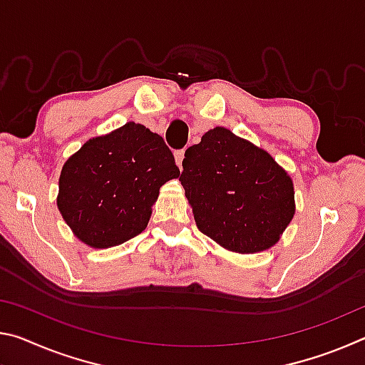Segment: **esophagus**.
Here are the masks:
<instances>
[{"instance_id":"1","label":"esophagus","mask_w":365,"mask_h":365,"mask_svg":"<svg viewBox=\"0 0 365 365\" xmlns=\"http://www.w3.org/2000/svg\"><path fill=\"white\" fill-rule=\"evenodd\" d=\"M174 156H175V160H177V165L182 169V160H183V158H185V151H183V150H177V151L174 153Z\"/></svg>"}]
</instances>
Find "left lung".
<instances>
[{
    "mask_svg": "<svg viewBox=\"0 0 365 365\" xmlns=\"http://www.w3.org/2000/svg\"><path fill=\"white\" fill-rule=\"evenodd\" d=\"M180 182L200 230L228 251L255 255L280 240L294 215L288 172L267 151L215 127L185 151Z\"/></svg>",
    "mask_w": 365,
    "mask_h": 365,
    "instance_id": "8db88e82",
    "label": "left lung"
}]
</instances>
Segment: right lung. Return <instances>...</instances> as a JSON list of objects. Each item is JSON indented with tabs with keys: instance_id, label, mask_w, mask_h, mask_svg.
I'll list each match as a JSON object with an SVG mask.
<instances>
[{
	"instance_id": "add662e5",
	"label": "right lung",
	"mask_w": 365,
	"mask_h": 365,
	"mask_svg": "<svg viewBox=\"0 0 365 365\" xmlns=\"http://www.w3.org/2000/svg\"><path fill=\"white\" fill-rule=\"evenodd\" d=\"M178 175L163 137L127 122L88 140L66 160L59 177V212L80 242L110 248L145 230L159 188Z\"/></svg>"
}]
</instances>
